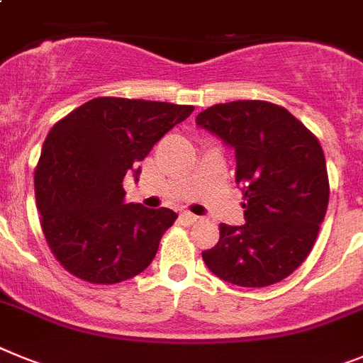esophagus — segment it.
<instances>
[{
	"label": "esophagus",
	"mask_w": 363,
	"mask_h": 363,
	"mask_svg": "<svg viewBox=\"0 0 363 363\" xmlns=\"http://www.w3.org/2000/svg\"><path fill=\"white\" fill-rule=\"evenodd\" d=\"M181 219L186 220L188 225H194V223H197V220H199V217L194 216V213H190V212H182Z\"/></svg>",
	"instance_id": "1"
}]
</instances>
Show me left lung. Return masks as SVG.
Listing matches in <instances>:
<instances>
[{
  "label": "left lung",
  "mask_w": 363,
  "mask_h": 363,
  "mask_svg": "<svg viewBox=\"0 0 363 363\" xmlns=\"http://www.w3.org/2000/svg\"><path fill=\"white\" fill-rule=\"evenodd\" d=\"M235 153V182L247 203L245 225L219 226L203 252L223 281L269 286L291 276L313 250L329 204L325 155L318 138L285 107L238 100L195 118Z\"/></svg>",
  "instance_id": "left-lung-1"
}]
</instances>
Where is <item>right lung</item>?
Listing matches in <instances>:
<instances>
[{
  "label": "right lung",
  "instance_id": "add662e5",
  "mask_svg": "<svg viewBox=\"0 0 363 363\" xmlns=\"http://www.w3.org/2000/svg\"><path fill=\"white\" fill-rule=\"evenodd\" d=\"M194 106L129 99H93L56 122L34 172L36 204L47 245L72 276L113 285L150 267L169 208L125 204V173L181 124Z\"/></svg>",
  "mask_w": 363,
  "mask_h": 363
}]
</instances>
